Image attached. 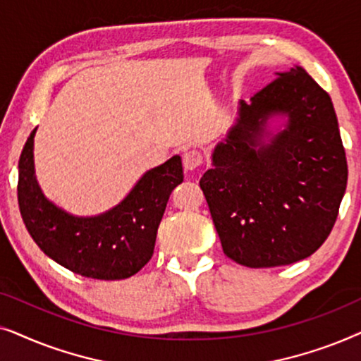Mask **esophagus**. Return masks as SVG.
<instances>
[{
    "label": "esophagus",
    "instance_id": "34e87169",
    "mask_svg": "<svg viewBox=\"0 0 361 361\" xmlns=\"http://www.w3.org/2000/svg\"><path fill=\"white\" fill-rule=\"evenodd\" d=\"M202 161H204V156L195 149H189L182 154V162H184V167L187 171L197 169L202 164Z\"/></svg>",
    "mask_w": 361,
    "mask_h": 361
}]
</instances>
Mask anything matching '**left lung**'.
Returning a JSON list of instances; mask_svg holds the SVG:
<instances>
[{
	"mask_svg": "<svg viewBox=\"0 0 361 361\" xmlns=\"http://www.w3.org/2000/svg\"><path fill=\"white\" fill-rule=\"evenodd\" d=\"M238 102L200 189L224 253L248 268L307 258L334 228L347 157L329 93L302 67ZM283 119V122H279Z\"/></svg>",
	"mask_w": 361,
	"mask_h": 361,
	"instance_id": "8db88e82",
	"label": "left lung"
}]
</instances>
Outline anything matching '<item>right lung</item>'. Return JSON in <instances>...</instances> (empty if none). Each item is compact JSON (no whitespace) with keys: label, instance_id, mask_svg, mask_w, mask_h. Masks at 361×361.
<instances>
[{"label":"right lung","instance_id":"obj_1","mask_svg":"<svg viewBox=\"0 0 361 361\" xmlns=\"http://www.w3.org/2000/svg\"><path fill=\"white\" fill-rule=\"evenodd\" d=\"M19 157L18 202L24 225L39 248L72 273L93 279H126L154 253L156 235L171 192L184 180L180 156L140 177L120 204L78 216L49 200L34 169V136Z\"/></svg>","mask_w":361,"mask_h":361}]
</instances>
